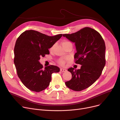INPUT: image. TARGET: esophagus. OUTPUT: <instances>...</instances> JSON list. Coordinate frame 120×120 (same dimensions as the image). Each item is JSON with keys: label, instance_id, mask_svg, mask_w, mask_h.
Masks as SVG:
<instances>
[{"label": "esophagus", "instance_id": "1", "mask_svg": "<svg viewBox=\"0 0 120 120\" xmlns=\"http://www.w3.org/2000/svg\"><path fill=\"white\" fill-rule=\"evenodd\" d=\"M60 71H61V72H66V71H67V70H66V69L62 68H61L60 69Z\"/></svg>", "mask_w": 120, "mask_h": 120}]
</instances>
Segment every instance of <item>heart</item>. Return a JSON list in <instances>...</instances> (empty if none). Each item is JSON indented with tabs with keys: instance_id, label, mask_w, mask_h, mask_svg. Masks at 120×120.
<instances>
[{
	"instance_id": "1",
	"label": "heart",
	"mask_w": 120,
	"mask_h": 120,
	"mask_svg": "<svg viewBox=\"0 0 120 120\" xmlns=\"http://www.w3.org/2000/svg\"><path fill=\"white\" fill-rule=\"evenodd\" d=\"M71 44V43L69 41H63V42H62V46H64L65 45H67V44ZM54 45H53L52 46V47L50 49V51H52L53 48H54ZM59 63H60V64L63 65H64L65 64V60H63V59L60 60H59Z\"/></svg>"
}]
</instances>
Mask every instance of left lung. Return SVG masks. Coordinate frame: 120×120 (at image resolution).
Wrapping results in <instances>:
<instances>
[{
    "label": "left lung",
    "instance_id": "8db88e82",
    "mask_svg": "<svg viewBox=\"0 0 120 120\" xmlns=\"http://www.w3.org/2000/svg\"><path fill=\"white\" fill-rule=\"evenodd\" d=\"M63 36L75 43V63L81 65L80 69L70 68L68 69L72 74V79L65 84L73 90H83L91 86L101 75L105 64V41L98 32L87 27Z\"/></svg>",
    "mask_w": 120,
    "mask_h": 120
}]
</instances>
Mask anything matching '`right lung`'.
<instances>
[{
  "label": "right lung",
  "instance_id": "right-lung-1",
  "mask_svg": "<svg viewBox=\"0 0 120 120\" xmlns=\"http://www.w3.org/2000/svg\"><path fill=\"white\" fill-rule=\"evenodd\" d=\"M49 36L38 31L27 30L17 38L14 48V64L17 75L22 84L31 91L39 92L50 85L52 74L60 68L50 65L43 68L41 57L50 53L49 49L62 36Z\"/></svg>",
  "mask_w": 120,
  "mask_h": 120
}]
</instances>
